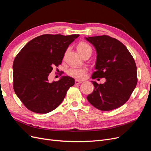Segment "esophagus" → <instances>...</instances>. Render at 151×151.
Wrapping results in <instances>:
<instances>
[{"mask_svg":"<svg viewBox=\"0 0 151 151\" xmlns=\"http://www.w3.org/2000/svg\"><path fill=\"white\" fill-rule=\"evenodd\" d=\"M82 83V81H79V80H75V84H76V85L80 84V83Z\"/></svg>","mask_w":151,"mask_h":151,"instance_id":"1","label":"esophagus"}]
</instances>
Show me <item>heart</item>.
<instances>
[{
  "instance_id": "obj_1",
  "label": "heart",
  "mask_w": 151,
  "mask_h": 151,
  "mask_svg": "<svg viewBox=\"0 0 151 151\" xmlns=\"http://www.w3.org/2000/svg\"><path fill=\"white\" fill-rule=\"evenodd\" d=\"M77 50L80 54L83 56L86 55L91 54L92 49L91 46L85 42H80L77 46ZM87 70L86 68H73L68 71V75L77 80H83L86 76Z\"/></svg>"
}]
</instances>
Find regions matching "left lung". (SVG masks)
<instances>
[{
	"mask_svg": "<svg viewBox=\"0 0 151 151\" xmlns=\"http://www.w3.org/2000/svg\"><path fill=\"white\" fill-rule=\"evenodd\" d=\"M86 40L94 46L97 54L92 79H106L104 84L92 81L94 90L87 96V100L100 110L119 108L129 99L137 85L134 58L124 45L110 36L88 37Z\"/></svg>",
	"mask_w": 151,
	"mask_h": 151,
	"instance_id": "obj_1",
	"label": "left lung"
}]
</instances>
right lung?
I'll return each instance as SVG.
<instances>
[{
	"label": "right lung",
	"mask_w": 151,
	"mask_h": 151,
	"mask_svg": "<svg viewBox=\"0 0 151 151\" xmlns=\"http://www.w3.org/2000/svg\"><path fill=\"white\" fill-rule=\"evenodd\" d=\"M79 35H43L24 46L13 63V88L24 105L33 112L47 114L56 109L75 85L70 76L50 82L49 73L61 64L70 44Z\"/></svg>",
	"instance_id": "1"
}]
</instances>
